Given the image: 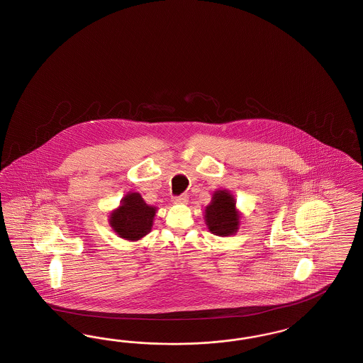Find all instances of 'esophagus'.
Returning <instances> with one entry per match:
<instances>
[{"label":"esophagus","instance_id":"esophagus-1","mask_svg":"<svg viewBox=\"0 0 363 363\" xmlns=\"http://www.w3.org/2000/svg\"><path fill=\"white\" fill-rule=\"evenodd\" d=\"M189 196L186 193H184V194H181V196H177L174 197V201L177 203H186L188 202Z\"/></svg>","mask_w":363,"mask_h":363}]
</instances>
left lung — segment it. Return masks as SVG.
<instances>
[{"label": "left lung", "instance_id": "obj_1", "mask_svg": "<svg viewBox=\"0 0 363 363\" xmlns=\"http://www.w3.org/2000/svg\"><path fill=\"white\" fill-rule=\"evenodd\" d=\"M235 199L226 191L218 190L213 194V200L205 209V221L209 230L217 236H230L238 229V214Z\"/></svg>", "mask_w": 363, "mask_h": 363}]
</instances>
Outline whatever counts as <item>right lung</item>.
Segmentation results:
<instances>
[{
  "label": "right lung",
  "instance_id": "obj_1",
  "mask_svg": "<svg viewBox=\"0 0 363 363\" xmlns=\"http://www.w3.org/2000/svg\"><path fill=\"white\" fill-rule=\"evenodd\" d=\"M155 208L149 206L140 194L128 193L118 211L111 213L110 224L119 238L139 240L150 232Z\"/></svg>",
  "mask_w": 363,
  "mask_h": 363
}]
</instances>
